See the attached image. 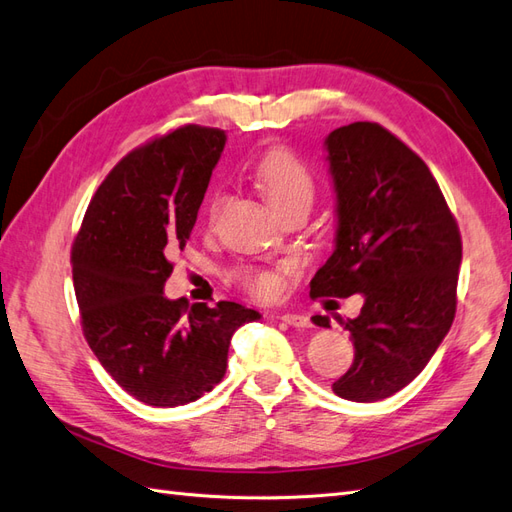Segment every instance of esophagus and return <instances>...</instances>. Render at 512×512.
<instances>
[{"instance_id": "esophagus-1", "label": "esophagus", "mask_w": 512, "mask_h": 512, "mask_svg": "<svg viewBox=\"0 0 512 512\" xmlns=\"http://www.w3.org/2000/svg\"><path fill=\"white\" fill-rule=\"evenodd\" d=\"M284 323H289L291 328H310V319L306 315H295V313H284L280 317Z\"/></svg>"}]
</instances>
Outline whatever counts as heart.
I'll use <instances>...</instances> for the list:
<instances>
[{
  "label": "heart",
  "instance_id": "b5f03b06",
  "mask_svg": "<svg viewBox=\"0 0 512 512\" xmlns=\"http://www.w3.org/2000/svg\"><path fill=\"white\" fill-rule=\"evenodd\" d=\"M254 182L258 191L265 195L269 206L282 215L284 210L295 206H310L315 197V178L310 169L299 160L291 149L276 147L258 160L254 169ZM223 199L213 197L208 206V219L215 221ZM239 280L249 293L271 297L280 291V278L271 269H241Z\"/></svg>",
  "mask_w": 512,
  "mask_h": 512
}]
</instances>
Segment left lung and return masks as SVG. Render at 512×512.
I'll return each mask as SVG.
<instances>
[{"mask_svg": "<svg viewBox=\"0 0 512 512\" xmlns=\"http://www.w3.org/2000/svg\"><path fill=\"white\" fill-rule=\"evenodd\" d=\"M336 195L334 252L313 297H363L350 330L354 363L332 391L350 402H380L428 365L456 313L463 243L430 169L378 123L356 121L326 136ZM321 328L330 319L315 315Z\"/></svg>", "mask_w": 512, "mask_h": 512, "instance_id": "8db88e82", "label": "left lung"}]
</instances>
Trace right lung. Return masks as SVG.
I'll use <instances>...</instances> for the list:
<instances>
[{
	"label": "right lung",
	"mask_w": 512,
	"mask_h": 512,
	"mask_svg": "<svg viewBox=\"0 0 512 512\" xmlns=\"http://www.w3.org/2000/svg\"><path fill=\"white\" fill-rule=\"evenodd\" d=\"M226 132L184 126L108 173L71 249L82 330L123 391L147 406L195 402L226 376L232 334L260 313L236 302L169 299V256L184 249Z\"/></svg>",
	"instance_id": "add662e5"
}]
</instances>
